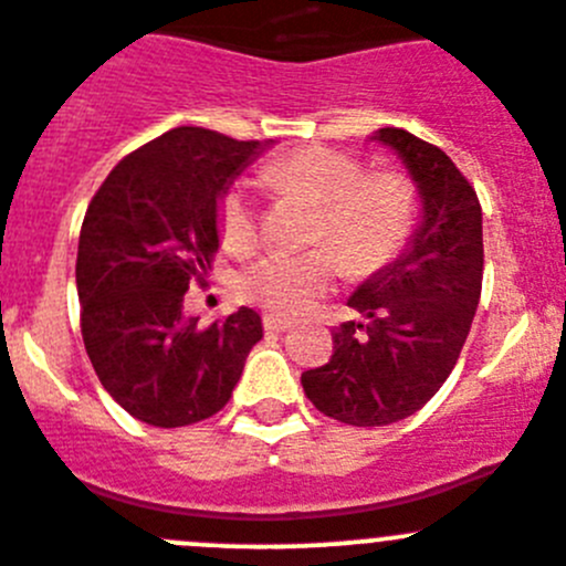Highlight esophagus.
Instances as JSON below:
<instances>
[{
  "label": "esophagus",
  "instance_id": "esophagus-1",
  "mask_svg": "<svg viewBox=\"0 0 566 566\" xmlns=\"http://www.w3.org/2000/svg\"><path fill=\"white\" fill-rule=\"evenodd\" d=\"M262 326H265V332L279 334V332H287V328L293 326V323H290L287 317H282V315H271V312H268V315H262Z\"/></svg>",
  "mask_w": 566,
  "mask_h": 566
}]
</instances>
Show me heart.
Returning a JSON list of instances; mask_svg holds the SVG:
<instances>
[{"label": "heart", "instance_id": "obj_1", "mask_svg": "<svg viewBox=\"0 0 566 566\" xmlns=\"http://www.w3.org/2000/svg\"><path fill=\"white\" fill-rule=\"evenodd\" d=\"M265 179L279 190L306 196L321 207L310 251H268L240 273L245 298L276 315L306 312L339 271L367 276L398 260L420 218V199L400 171H365L345 151L306 146L265 166ZM218 232L227 249L256 243L254 199L245 185H232L218 201Z\"/></svg>", "mask_w": 566, "mask_h": 566}]
</instances>
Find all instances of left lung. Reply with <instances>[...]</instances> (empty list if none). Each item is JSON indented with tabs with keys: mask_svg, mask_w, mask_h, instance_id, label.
<instances>
[{
	"mask_svg": "<svg viewBox=\"0 0 566 566\" xmlns=\"http://www.w3.org/2000/svg\"><path fill=\"white\" fill-rule=\"evenodd\" d=\"M420 188L422 221L409 249L348 298L365 321L332 332L326 365L301 376L317 411L348 426H389L434 398L473 326L484 279L475 188L451 157L406 129L384 126Z\"/></svg>",
	"mask_w": 566,
	"mask_h": 566,
	"instance_id": "obj_1",
	"label": "left lung"
}]
</instances>
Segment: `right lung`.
I'll return each instance as SVG.
<instances>
[{
  "instance_id": "right-lung-1",
  "label": "right lung",
  "mask_w": 566,
  "mask_h": 566,
  "mask_svg": "<svg viewBox=\"0 0 566 566\" xmlns=\"http://www.w3.org/2000/svg\"><path fill=\"white\" fill-rule=\"evenodd\" d=\"M256 149L177 126L126 155L87 205L76 251L82 339L102 387L149 426L221 411L262 339L249 306L210 326L182 310L216 260L218 199Z\"/></svg>"
}]
</instances>
